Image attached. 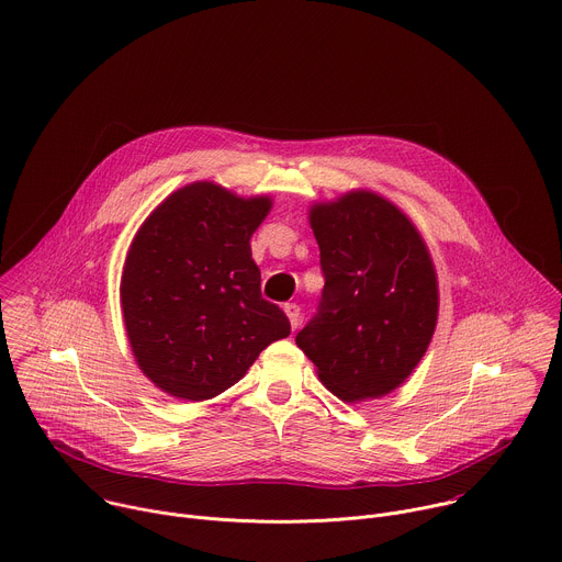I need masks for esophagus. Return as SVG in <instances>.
Wrapping results in <instances>:
<instances>
[{"label":"esophagus","instance_id":"obj_1","mask_svg":"<svg viewBox=\"0 0 562 562\" xmlns=\"http://www.w3.org/2000/svg\"><path fill=\"white\" fill-rule=\"evenodd\" d=\"M284 313H286V317H289L291 327H293V329H297V327H300V319H302V311H300V306H297L295 302H286V304H284Z\"/></svg>","mask_w":562,"mask_h":562}]
</instances>
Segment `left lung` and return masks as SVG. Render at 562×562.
Segmentation results:
<instances>
[{
	"mask_svg": "<svg viewBox=\"0 0 562 562\" xmlns=\"http://www.w3.org/2000/svg\"><path fill=\"white\" fill-rule=\"evenodd\" d=\"M325 276L295 345L338 397H380L425 356L438 317L431 258L414 224L375 193L311 209Z\"/></svg>",
	"mask_w": 562,
	"mask_h": 562,
	"instance_id": "8db88e82",
	"label": "left lung"
}]
</instances>
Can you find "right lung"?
Returning a JSON list of instances; mask_svg holds the SVG:
<instances>
[{
	"mask_svg": "<svg viewBox=\"0 0 562 562\" xmlns=\"http://www.w3.org/2000/svg\"><path fill=\"white\" fill-rule=\"evenodd\" d=\"M269 209V198L195 182L137 231L120 295L135 360L159 389L195 403L215 397L291 334L284 311L262 297L251 258Z\"/></svg>",
	"mask_w": 562,
	"mask_h": 562,
	"instance_id": "1",
	"label": "right lung"
}]
</instances>
